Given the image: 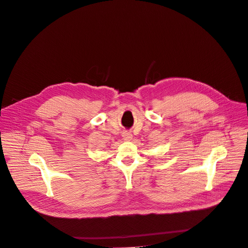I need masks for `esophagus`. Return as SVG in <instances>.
<instances>
[{
    "mask_svg": "<svg viewBox=\"0 0 248 248\" xmlns=\"http://www.w3.org/2000/svg\"><path fill=\"white\" fill-rule=\"evenodd\" d=\"M122 137H123V139H124L125 141H130V140H132V134H130V133H128V132H124L123 135H122Z\"/></svg>",
    "mask_w": 248,
    "mask_h": 248,
    "instance_id": "obj_1",
    "label": "esophagus"
}]
</instances>
